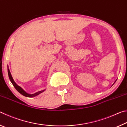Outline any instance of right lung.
Wrapping results in <instances>:
<instances>
[{
  "instance_id": "add662e5",
  "label": "right lung",
  "mask_w": 127,
  "mask_h": 127,
  "mask_svg": "<svg viewBox=\"0 0 127 127\" xmlns=\"http://www.w3.org/2000/svg\"><path fill=\"white\" fill-rule=\"evenodd\" d=\"M8 76H9V78L10 81L12 82L13 85V86L15 87V89H16L17 90V91H18L19 92H20L21 94H22V95L26 96V97H35V96H37L38 95H39L41 93H42V92H44L45 90H42V91H38L37 92H36V93L33 94H28V93H27V92H26L24 91V90H23L20 86H19L17 85V83L15 82L13 80V78H12V75H11V73H10V72L9 71V68H8Z\"/></svg>"
}]
</instances>
